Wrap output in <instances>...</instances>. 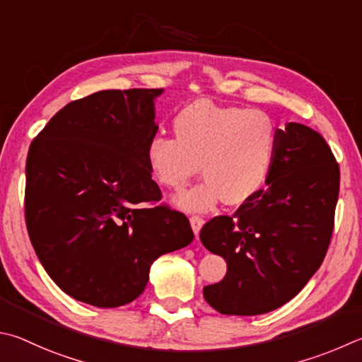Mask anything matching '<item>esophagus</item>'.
<instances>
[{
    "instance_id": "obj_1",
    "label": "esophagus",
    "mask_w": 362,
    "mask_h": 362,
    "mask_svg": "<svg viewBox=\"0 0 362 362\" xmlns=\"http://www.w3.org/2000/svg\"><path fill=\"white\" fill-rule=\"evenodd\" d=\"M189 223H192V228H193L194 235H196V238H198L199 233H201V228L204 225V220L201 218V216H198V215H193L192 218H189Z\"/></svg>"
}]
</instances>
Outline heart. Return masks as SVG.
I'll return each instance as SVG.
<instances>
[{
  "label": "heart",
  "instance_id": "b5f03b06",
  "mask_svg": "<svg viewBox=\"0 0 362 362\" xmlns=\"http://www.w3.org/2000/svg\"><path fill=\"white\" fill-rule=\"evenodd\" d=\"M175 139L155 136L146 161L161 187L180 192L198 174L204 180L174 198L185 212H209L225 201L242 206L258 194L271 173L277 127L262 110L220 106L201 98L174 117Z\"/></svg>",
  "mask_w": 362,
  "mask_h": 362
}]
</instances>
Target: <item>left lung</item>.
I'll list each match as a JSON object with an SVG mask.
<instances>
[{"label": "left lung", "mask_w": 362, "mask_h": 362, "mask_svg": "<svg viewBox=\"0 0 362 362\" xmlns=\"http://www.w3.org/2000/svg\"><path fill=\"white\" fill-rule=\"evenodd\" d=\"M340 170L326 141L300 123L277 129L266 189L202 226L199 239L225 258L204 299L223 315L252 317L286 304L313 277L329 247Z\"/></svg>", "instance_id": "1"}]
</instances>
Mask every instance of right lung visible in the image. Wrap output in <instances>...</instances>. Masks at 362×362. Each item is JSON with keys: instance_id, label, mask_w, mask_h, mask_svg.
Masks as SVG:
<instances>
[{"instance_id": "1", "label": "right lung", "mask_w": 362, "mask_h": 362, "mask_svg": "<svg viewBox=\"0 0 362 362\" xmlns=\"http://www.w3.org/2000/svg\"><path fill=\"white\" fill-rule=\"evenodd\" d=\"M163 88L103 90L66 104L31 142L25 218L33 248L62 290L110 308L139 298L150 266L193 240L147 168Z\"/></svg>"}]
</instances>
